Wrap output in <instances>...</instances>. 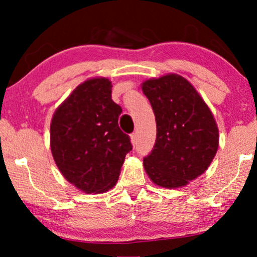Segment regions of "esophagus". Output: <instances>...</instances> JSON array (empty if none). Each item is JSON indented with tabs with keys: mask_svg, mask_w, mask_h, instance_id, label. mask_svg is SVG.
Returning <instances> with one entry per match:
<instances>
[{
	"mask_svg": "<svg viewBox=\"0 0 257 257\" xmlns=\"http://www.w3.org/2000/svg\"><path fill=\"white\" fill-rule=\"evenodd\" d=\"M137 142H138L137 134H132L131 135V143H132V146H137Z\"/></svg>",
	"mask_w": 257,
	"mask_h": 257,
	"instance_id": "34e87169",
	"label": "esophagus"
}]
</instances>
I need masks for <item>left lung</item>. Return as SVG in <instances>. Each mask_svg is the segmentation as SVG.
I'll list each match as a JSON object with an SVG mask.
<instances>
[{"instance_id": "8db88e82", "label": "left lung", "mask_w": 257, "mask_h": 257, "mask_svg": "<svg viewBox=\"0 0 257 257\" xmlns=\"http://www.w3.org/2000/svg\"><path fill=\"white\" fill-rule=\"evenodd\" d=\"M156 119V142L144 158L150 180L166 189L188 185L212 164L219 128L212 110L192 84L170 73L142 83Z\"/></svg>"}]
</instances>
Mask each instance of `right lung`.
I'll list each match as a JSON object with an SVG mask.
<instances>
[{
    "label": "right lung",
    "instance_id": "obj_1",
    "mask_svg": "<svg viewBox=\"0 0 257 257\" xmlns=\"http://www.w3.org/2000/svg\"><path fill=\"white\" fill-rule=\"evenodd\" d=\"M121 107L111 99V81L90 78L54 113L50 148L65 179L85 194H103L115 185L130 137L117 125Z\"/></svg>",
    "mask_w": 257,
    "mask_h": 257
}]
</instances>
